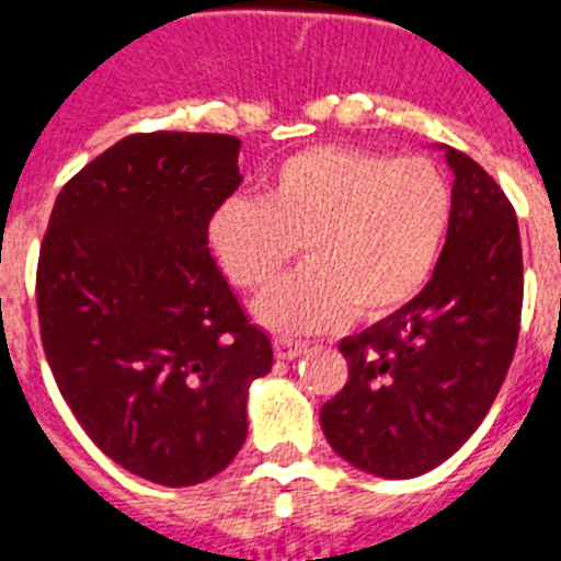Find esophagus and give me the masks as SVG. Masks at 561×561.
<instances>
[{
	"label": "esophagus",
	"instance_id": "esophagus-1",
	"mask_svg": "<svg viewBox=\"0 0 561 561\" xmlns=\"http://www.w3.org/2000/svg\"><path fill=\"white\" fill-rule=\"evenodd\" d=\"M273 351L279 359H296L299 353L305 351L302 339H290V336H276L273 339Z\"/></svg>",
	"mask_w": 561,
	"mask_h": 561
}]
</instances>
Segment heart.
<instances>
[{
    "label": "heart",
    "instance_id": "1",
    "mask_svg": "<svg viewBox=\"0 0 561 561\" xmlns=\"http://www.w3.org/2000/svg\"><path fill=\"white\" fill-rule=\"evenodd\" d=\"M448 225L450 187L433 162L322 145L276 164L262 196H228L210 214L208 244L230 285L259 290L299 242L305 265L262 294L256 317L310 333L413 302Z\"/></svg>",
    "mask_w": 561,
    "mask_h": 561
}]
</instances>
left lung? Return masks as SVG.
<instances>
[{
    "mask_svg": "<svg viewBox=\"0 0 561 561\" xmlns=\"http://www.w3.org/2000/svg\"><path fill=\"white\" fill-rule=\"evenodd\" d=\"M445 159L450 225L431 282L339 342L347 382L319 416L345 462L385 479L419 477L462 448L491 411L519 339L516 210L468 153L445 148Z\"/></svg>",
    "mask_w": 561,
    "mask_h": 561,
    "instance_id": "left-lung-1",
    "label": "left lung"
}]
</instances>
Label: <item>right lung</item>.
Returning a JSON list of instances; mask_svg holds the SVG:
<instances>
[{
    "label": "right lung",
    "instance_id": "right-lung-1",
    "mask_svg": "<svg viewBox=\"0 0 561 561\" xmlns=\"http://www.w3.org/2000/svg\"><path fill=\"white\" fill-rule=\"evenodd\" d=\"M239 139L125 136L59 191L42 239L45 356L79 425L113 462L185 488L216 477L248 436V388L271 339L208 251L237 191Z\"/></svg>",
    "mask_w": 561,
    "mask_h": 561
}]
</instances>
